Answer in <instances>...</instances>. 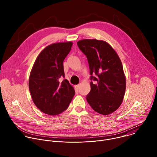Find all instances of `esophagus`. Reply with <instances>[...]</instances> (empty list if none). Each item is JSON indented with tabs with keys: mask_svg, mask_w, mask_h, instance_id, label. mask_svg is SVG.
<instances>
[{
	"mask_svg": "<svg viewBox=\"0 0 157 157\" xmlns=\"http://www.w3.org/2000/svg\"><path fill=\"white\" fill-rule=\"evenodd\" d=\"M79 86H80V85H79V84H77V85H76V86H75V88H76V89H78L79 88Z\"/></svg>",
	"mask_w": 157,
	"mask_h": 157,
	"instance_id": "esophagus-1",
	"label": "esophagus"
}]
</instances>
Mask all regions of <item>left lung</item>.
<instances>
[{
	"label": "left lung",
	"mask_w": 157,
	"mask_h": 157,
	"mask_svg": "<svg viewBox=\"0 0 157 157\" xmlns=\"http://www.w3.org/2000/svg\"><path fill=\"white\" fill-rule=\"evenodd\" d=\"M86 56L91 79V91L86 96L89 104L98 113L107 116L121 105L126 79L121 60L115 50L103 40L84 39L77 43ZM96 75L93 77L92 74Z\"/></svg>",
	"instance_id": "8db88e82"
}]
</instances>
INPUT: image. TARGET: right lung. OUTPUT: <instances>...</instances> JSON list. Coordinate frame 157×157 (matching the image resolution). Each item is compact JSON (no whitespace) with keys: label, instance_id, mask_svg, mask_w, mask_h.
<instances>
[{"label":"right lung","instance_id":"add662e5","mask_svg":"<svg viewBox=\"0 0 157 157\" xmlns=\"http://www.w3.org/2000/svg\"><path fill=\"white\" fill-rule=\"evenodd\" d=\"M73 42L50 44L37 56L32 68L29 86L32 100L43 113L56 116L68 108L75 96L73 87L64 76L63 61Z\"/></svg>","mask_w":157,"mask_h":157}]
</instances>
